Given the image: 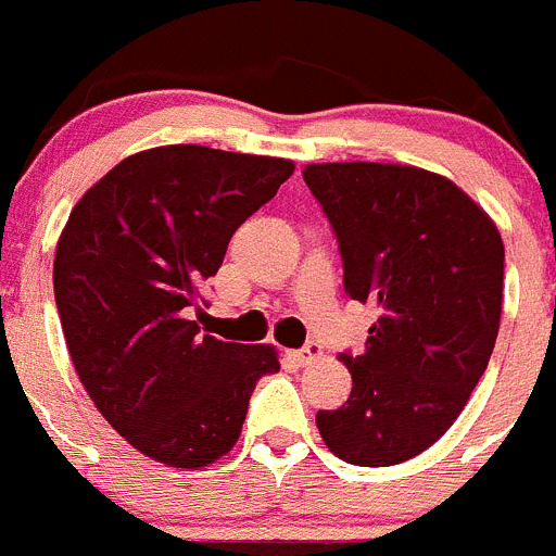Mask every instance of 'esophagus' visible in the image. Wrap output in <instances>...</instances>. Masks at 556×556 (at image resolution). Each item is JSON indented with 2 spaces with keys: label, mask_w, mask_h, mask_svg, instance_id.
<instances>
[{
  "label": "esophagus",
  "mask_w": 556,
  "mask_h": 556,
  "mask_svg": "<svg viewBox=\"0 0 556 556\" xmlns=\"http://www.w3.org/2000/svg\"><path fill=\"white\" fill-rule=\"evenodd\" d=\"M290 359L295 362V365H313V362H318L320 356H324V351H320V345H315V342H309V345H304L302 351H290Z\"/></svg>",
  "instance_id": "esophagus-1"
}]
</instances>
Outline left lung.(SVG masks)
I'll list each match as a JSON object with an SVG mask.
<instances>
[{
	"label": "left lung",
	"mask_w": 556,
	"mask_h": 556,
	"mask_svg": "<svg viewBox=\"0 0 556 556\" xmlns=\"http://www.w3.org/2000/svg\"><path fill=\"white\" fill-rule=\"evenodd\" d=\"M337 232L345 293L376 304L354 387L320 435L354 466H395L450 430L485 372L502 318L505 243L464 189L408 164H307Z\"/></svg>",
	"instance_id": "1"
}]
</instances>
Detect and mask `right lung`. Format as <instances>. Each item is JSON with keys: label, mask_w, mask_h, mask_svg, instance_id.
<instances>
[{"label": "right lung", "mask_w": 556, "mask_h": 556, "mask_svg": "<svg viewBox=\"0 0 556 556\" xmlns=\"http://www.w3.org/2000/svg\"><path fill=\"white\" fill-rule=\"evenodd\" d=\"M293 161L164 144L134 153L81 194L60 232L54 299L67 354L109 425L175 469L236 447L274 345L202 334L189 309L232 232L293 175Z\"/></svg>", "instance_id": "right-lung-1"}]
</instances>
